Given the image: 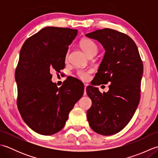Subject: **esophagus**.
I'll return each instance as SVG.
<instances>
[{"mask_svg":"<svg viewBox=\"0 0 158 158\" xmlns=\"http://www.w3.org/2000/svg\"><path fill=\"white\" fill-rule=\"evenodd\" d=\"M87 86H88V84H87V83H85L84 84V89H85V92H84V94L85 95V89H86V88H87Z\"/></svg>","mask_w":158,"mask_h":158,"instance_id":"34e87169","label":"esophagus"}]
</instances>
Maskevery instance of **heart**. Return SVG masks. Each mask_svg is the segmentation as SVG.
Here are the masks:
<instances>
[{"label": "heart", "mask_w": 158, "mask_h": 158, "mask_svg": "<svg viewBox=\"0 0 158 158\" xmlns=\"http://www.w3.org/2000/svg\"><path fill=\"white\" fill-rule=\"evenodd\" d=\"M80 46H81V49L84 51L86 54L89 56L92 54H96L97 52H98V46L92 40L88 38L83 39L80 41ZM67 57H68V53L66 54V58ZM91 73V70L81 69L79 70L77 72V75L79 78L83 80V81H87L90 78Z\"/></svg>", "instance_id": "obj_1"}]
</instances>
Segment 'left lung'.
I'll use <instances>...</instances> for the list:
<instances>
[{
    "label": "left lung",
    "instance_id": "8db88e82",
    "mask_svg": "<svg viewBox=\"0 0 158 158\" xmlns=\"http://www.w3.org/2000/svg\"><path fill=\"white\" fill-rule=\"evenodd\" d=\"M101 43L105 53L96 74L94 85L110 82L107 92L88 85L87 94L92 106L87 111L91 128L109 136L120 132L129 123L140 101L143 65L138 48L129 36L105 28L86 34Z\"/></svg>",
    "mask_w": 158,
    "mask_h": 158
}]
</instances>
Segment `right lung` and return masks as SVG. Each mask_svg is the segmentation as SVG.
<instances>
[{"label": "right lung", "instance_id": "1", "mask_svg": "<svg viewBox=\"0 0 158 158\" xmlns=\"http://www.w3.org/2000/svg\"><path fill=\"white\" fill-rule=\"evenodd\" d=\"M77 32L68 28L45 27L26 40L20 51L15 74L17 105L26 125L40 135H52L61 130L83 94L84 85L74 77L60 88L51 81L52 70L60 73L64 69L69 46Z\"/></svg>", "mask_w": 158, "mask_h": 158}]
</instances>
